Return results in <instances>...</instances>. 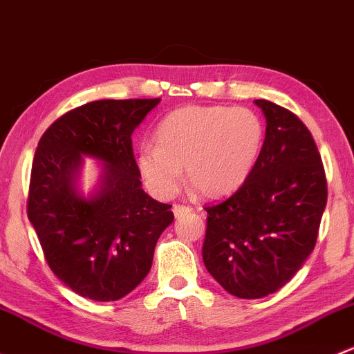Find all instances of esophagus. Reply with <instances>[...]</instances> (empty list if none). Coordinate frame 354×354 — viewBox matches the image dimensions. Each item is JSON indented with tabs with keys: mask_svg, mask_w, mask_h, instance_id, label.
Wrapping results in <instances>:
<instances>
[{
	"mask_svg": "<svg viewBox=\"0 0 354 354\" xmlns=\"http://www.w3.org/2000/svg\"><path fill=\"white\" fill-rule=\"evenodd\" d=\"M193 208L189 205H173V214L176 215V217H181L183 214H189Z\"/></svg>",
	"mask_w": 354,
	"mask_h": 354,
	"instance_id": "esophagus-1",
	"label": "esophagus"
}]
</instances>
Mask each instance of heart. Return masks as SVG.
I'll return each instance as SVG.
<instances>
[{"instance_id":"heart-1","label":"heart","mask_w":354,"mask_h":354,"mask_svg":"<svg viewBox=\"0 0 354 354\" xmlns=\"http://www.w3.org/2000/svg\"><path fill=\"white\" fill-rule=\"evenodd\" d=\"M156 146H144L137 166L158 196H173L183 167L187 180L207 198L239 189L258 162L265 125L256 111L243 106L188 105L159 122Z\"/></svg>"}]
</instances>
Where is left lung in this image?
<instances>
[{"mask_svg": "<svg viewBox=\"0 0 354 354\" xmlns=\"http://www.w3.org/2000/svg\"><path fill=\"white\" fill-rule=\"evenodd\" d=\"M254 103L266 117L263 151L243 187L205 207L202 248L208 273L239 299H263L292 280L314 251L327 202L310 130L277 103Z\"/></svg>", "mask_w": 354, "mask_h": 354, "instance_id": "8db88e82", "label": "left lung"}]
</instances>
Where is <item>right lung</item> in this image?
<instances>
[{"mask_svg": "<svg viewBox=\"0 0 354 354\" xmlns=\"http://www.w3.org/2000/svg\"><path fill=\"white\" fill-rule=\"evenodd\" d=\"M161 98L98 100L68 111L40 137L30 174L28 221L55 277L84 299L113 302L147 277L171 205L142 189L132 132ZM106 162L100 188H75L82 156Z\"/></svg>", "mask_w": 354, "mask_h": 354, "instance_id": "obj_1", "label": "right lung"}]
</instances>
